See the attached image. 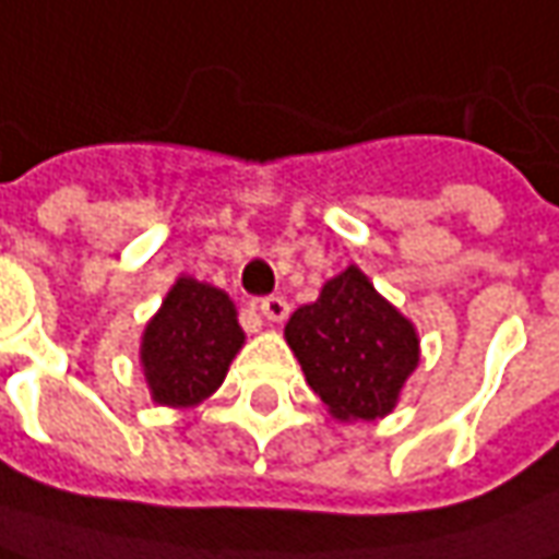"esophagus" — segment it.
Instances as JSON below:
<instances>
[{"label": "esophagus", "mask_w": 559, "mask_h": 559, "mask_svg": "<svg viewBox=\"0 0 559 559\" xmlns=\"http://www.w3.org/2000/svg\"><path fill=\"white\" fill-rule=\"evenodd\" d=\"M260 311H263V318L272 320V323H281V320L290 314V306H287L284 296H266V299H260Z\"/></svg>", "instance_id": "obj_1"}]
</instances>
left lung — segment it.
Segmentation results:
<instances>
[{"mask_svg":"<svg viewBox=\"0 0 559 559\" xmlns=\"http://www.w3.org/2000/svg\"><path fill=\"white\" fill-rule=\"evenodd\" d=\"M284 338L308 388L338 420L390 415L420 360L415 323L402 318L357 266L326 281L318 302L296 308Z\"/></svg>","mask_w":559,"mask_h":559,"instance_id":"8db88e82","label":"left lung"}]
</instances>
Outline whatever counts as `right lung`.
Segmentation results:
<instances>
[{"label":"right lung","instance_id":"right-lung-1","mask_svg":"<svg viewBox=\"0 0 559 559\" xmlns=\"http://www.w3.org/2000/svg\"><path fill=\"white\" fill-rule=\"evenodd\" d=\"M245 345L239 311L224 290L178 278L142 333V369L151 400L190 408L224 384L226 369Z\"/></svg>","mask_w":559,"mask_h":559}]
</instances>
